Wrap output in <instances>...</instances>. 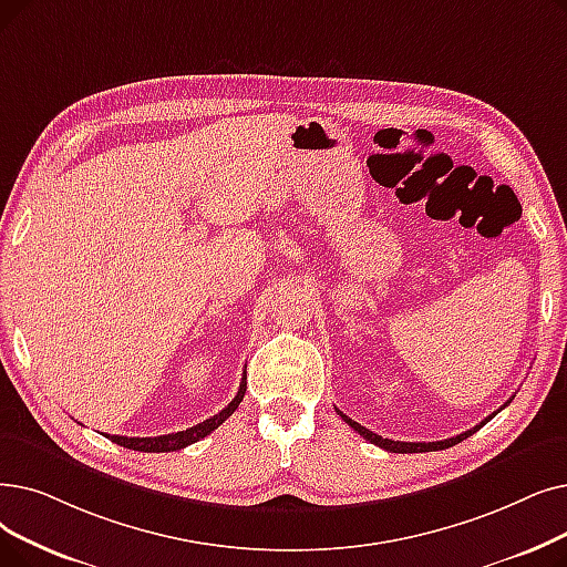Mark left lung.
<instances>
[{
    "mask_svg": "<svg viewBox=\"0 0 567 567\" xmlns=\"http://www.w3.org/2000/svg\"><path fill=\"white\" fill-rule=\"evenodd\" d=\"M512 401V399H509ZM507 405V403H505ZM503 405V408H505ZM340 416H342V422L344 424H350L359 435H363L368 442H373V445H378V447H382V450H386V452H393V454H414V452H437V450H447V447H454V445H458L461 440H465L467 435H473L480 426H484L488 420H494V414L491 416H486V420L480 424V426H475V429H471V431H465V433H461V435H456V437H447V440H437V442H401V440H389V437H382V435H378V433H373V431H368L365 426H361V424H357L354 420H350L348 414H342L340 410H336Z\"/></svg>",
    "mask_w": 567,
    "mask_h": 567,
    "instance_id": "left-lung-1",
    "label": "left lung"
}]
</instances>
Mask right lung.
I'll return each mask as SVG.
<instances>
[{
    "instance_id": "1",
    "label": "right lung",
    "mask_w": 567,
    "mask_h": 567,
    "mask_svg": "<svg viewBox=\"0 0 567 567\" xmlns=\"http://www.w3.org/2000/svg\"><path fill=\"white\" fill-rule=\"evenodd\" d=\"M245 389H248V382H245V375L240 380V389L234 396V401L223 410L213 414L210 420L196 424L187 431H178V433H168V435H157V437H127V435H106L111 442H115V445L120 447H127V450H134V452H176V450H183L187 445H192V442L202 440L206 435H210L219 424L227 422L229 416L234 414V410L240 405L243 396H245Z\"/></svg>"
}]
</instances>
